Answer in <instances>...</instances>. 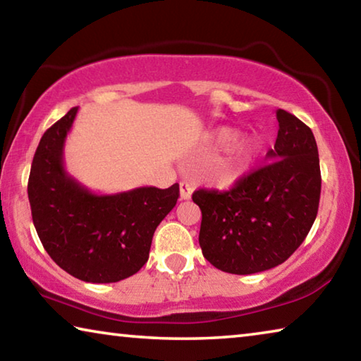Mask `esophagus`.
I'll return each mask as SVG.
<instances>
[{"instance_id": "1", "label": "esophagus", "mask_w": 361, "mask_h": 361, "mask_svg": "<svg viewBox=\"0 0 361 361\" xmlns=\"http://www.w3.org/2000/svg\"><path fill=\"white\" fill-rule=\"evenodd\" d=\"M191 195H192V186H191V183L181 181V183H180V199H181V200H188V199H191Z\"/></svg>"}]
</instances>
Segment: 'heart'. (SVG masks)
<instances>
[{"label":"heart","mask_w":361,"mask_h":361,"mask_svg":"<svg viewBox=\"0 0 361 361\" xmlns=\"http://www.w3.org/2000/svg\"><path fill=\"white\" fill-rule=\"evenodd\" d=\"M239 138V132L232 127H218L212 132L210 146L215 149H227L228 154L215 164L210 180L216 185H232L247 172L258 156L259 145L253 138Z\"/></svg>","instance_id":"b5f03b06"}]
</instances>
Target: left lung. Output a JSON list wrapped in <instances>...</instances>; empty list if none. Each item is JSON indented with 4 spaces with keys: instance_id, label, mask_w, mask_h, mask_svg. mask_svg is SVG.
<instances>
[{
    "instance_id": "left-lung-1",
    "label": "left lung",
    "mask_w": 361,
    "mask_h": 361,
    "mask_svg": "<svg viewBox=\"0 0 361 361\" xmlns=\"http://www.w3.org/2000/svg\"><path fill=\"white\" fill-rule=\"evenodd\" d=\"M276 114L279 133L266 166L229 191L192 194L202 212L200 248L223 272L248 276L282 264L317 218L322 176L315 137L296 116L285 109Z\"/></svg>"
}]
</instances>
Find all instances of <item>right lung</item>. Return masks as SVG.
Wrapping results in <instances>:
<instances>
[{"label": "right lung", "mask_w": 361, "mask_h": 361, "mask_svg": "<svg viewBox=\"0 0 361 361\" xmlns=\"http://www.w3.org/2000/svg\"><path fill=\"white\" fill-rule=\"evenodd\" d=\"M78 106L44 132L28 178L33 224L49 256L79 280L113 283L149 258L159 223L176 205L180 186H142L95 194L65 170L63 146Z\"/></svg>", "instance_id": "1"}]
</instances>
